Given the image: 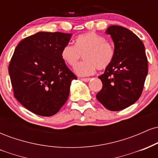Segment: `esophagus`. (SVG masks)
I'll return each mask as SVG.
<instances>
[{"label":"esophagus","instance_id":"1","mask_svg":"<svg viewBox=\"0 0 158 158\" xmlns=\"http://www.w3.org/2000/svg\"><path fill=\"white\" fill-rule=\"evenodd\" d=\"M81 80L85 81V82H88V81H89L90 80V78H84V79H81Z\"/></svg>","mask_w":158,"mask_h":158}]
</instances>
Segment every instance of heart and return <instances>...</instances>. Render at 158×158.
<instances>
[{
	"label": "heart",
	"mask_w": 158,
	"mask_h": 158,
	"mask_svg": "<svg viewBox=\"0 0 158 158\" xmlns=\"http://www.w3.org/2000/svg\"><path fill=\"white\" fill-rule=\"evenodd\" d=\"M115 50L113 44L102 35L88 32L79 35L76 44H68L61 52V59L71 67H75L84 56V61L75 68V72L81 77L93 75L97 68L103 70L111 64Z\"/></svg>",
	"instance_id": "b5f03b06"
}]
</instances>
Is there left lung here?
Segmentation results:
<instances>
[{
  "instance_id": "left-lung-1",
  "label": "left lung",
  "mask_w": 158,
  "mask_h": 158,
  "mask_svg": "<svg viewBox=\"0 0 158 158\" xmlns=\"http://www.w3.org/2000/svg\"><path fill=\"white\" fill-rule=\"evenodd\" d=\"M114 44V58L99 76L102 88L97 99L105 108L117 111L134 104L140 97L148 73L144 44L134 32L117 25L108 27Z\"/></svg>"
}]
</instances>
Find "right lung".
Segmentation results:
<instances>
[{
	"label": "right lung",
	"mask_w": 158,
	"mask_h": 158,
	"mask_svg": "<svg viewBox=\"0 0 158 158\" xmlns=\"http://www.w3.org/2000/svg\"><path fill=\"white\" fill-rule=\"evenodd\" d=\"M72 34L39 32L16 47L9 65L14 96L23 107L43 117L56 114L68 100L77 77L61 59Z\"/></svg>",
	"instance_id": "right-lung-1"
}]
</instances>
